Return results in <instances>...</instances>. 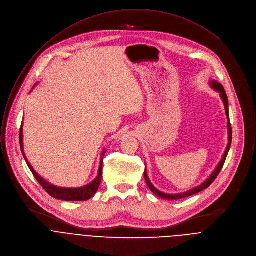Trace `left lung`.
Here are the masks:
<instances>
[{
	"instance_id": "left-lung-1",
	"label": "left lung",
	"mask_w": 256,
	"mask_h": 256,
	"mask_svg": "<svg viewBox=\"0 0 256 256\" xmlns=\"http://www.w3.org/2000/svg\"><path fill=\"white\" fill-rule=\"evenodd\" d=\"M210 85H212V88L214 90H216V92H218L220 94V98H222V102H224V104L226 115V118H228V130H229V144H228V146H226V152H224V156H222V160L220 162L218 166L214 170V172L210 175V177L206 182H204L202 185H200V186L196 187V188H193V189H191V190H189V191H187V192H184V193H180V194H166V193H162V192L158 191V190L150 183V179H148V177L146 170V171H144V178H146V184H148V188L152 190V192L154 195H156V196L160 197V198H162V200H181V198H185V197L191 196V195H193V194H196V193H198V192H200V191L206 189V188L210 187V186L212 184V182L216 180V178L218 177V175L220 172L222 171V166H224V162H226V156H228V152H229V150H230L231 144H232V127H231V123H230V120H229L230 117H229L228 96H226V92H224V90L222 84L218 83L216 81H212V82H210Z\"/></svg>"
}]
</instances>
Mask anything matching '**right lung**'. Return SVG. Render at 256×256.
<instances>
[{
  "label": "right lung",
  "instance_id": "add662e5",
  "mask_svg": "<svg viewBox=\"0 0 256 256\" xmlns=\"http://www.w3.org/2000/svg\"><path fill=\"white\" fill-rule=\"evenodd\" d=\"M19 139H20V148L21 152L23 154V156L25 158V162L27 166H30V171L32 172L34 176L38 180V182L42 185V187L54 198H56V200H62L66 202H84V200H88L90 198H92L98 191L100 184L102 182V160H104V156L106 152L102 154V158H100V166L98 168V177L88 185L80 187V188H61V187H56L52 185L50 183L46 182L44 179H42L38 174L34 171L32 164L28 162L24 152H23V135H22V125L20 127V134H19Z\"/></svg>",
  "mask_w": 256,
  "mask_h": 256
}]
</instances>
